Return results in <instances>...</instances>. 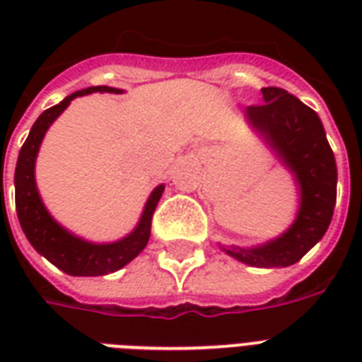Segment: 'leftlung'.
<instances>
[{
    "instance_id": "1",
    "label": "left lung",
    "mask_w": 362,
    "mask_h": 362,
    "mask_svg": "<svg viewBox=\"0 0 362 362\" xmlns=\"http://www.w3.org/2000/svg\"><path fill=\"white\" fill-rule=\"evenodd\" d=\"M263 105L244 109V118L293 175L298 210L287 231L252 247L221 246L237 261L257 269L289 267L306 255L331 226L337 204V161L315 110L286 90L269 86Z\"/></svg>"
}]
</instances>
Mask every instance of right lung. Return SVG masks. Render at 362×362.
Here are the masks:
<instances>
[{"mask_svg": "<svg viewBox=\"0 0 362 362\" xmlns=\"http://www.w3.org/2000/svg\"><path fill=\"white\" fill-rule=\"evenodd\" d=\"M122 93L124 90L110 86H90L78 92L71 93L64 101L54 105L42 112L31 127L30 135L25 139L24 146L20 148L16 170H14V199H16V216L20 227L24 231L30 244L47 257L54 267L64 270L69 276H105L120 270L122 267L133 261L139 253L146 247L150 238L153 210L158 206L165 186L159 184L150 193L141 220L129 235L116 242H90L76 237L59 226L42 203L39 189L35 184V159L45 139L48 127L56 122L69 103L75 98L88 95V93Z\"/></svg>", "mask_w": 362, "mask_h": 362, "instance_id": "obj_1", "label": "right lung"}]
</instances>
